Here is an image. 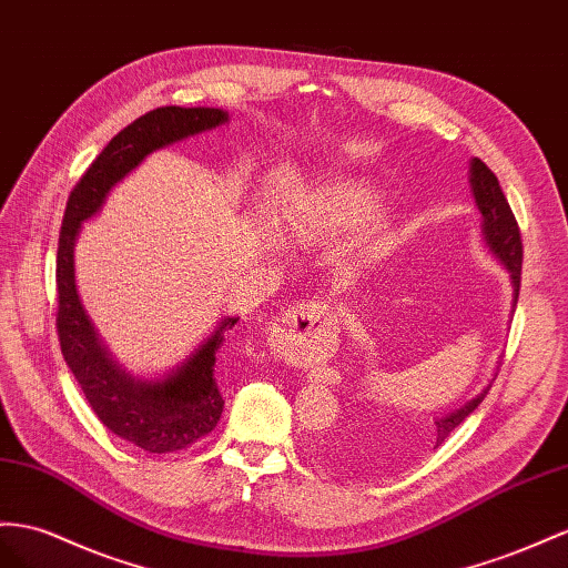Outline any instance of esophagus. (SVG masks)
<instances>
[{
  "label": "esophagus",
  "mask_w": 568,
  "mask_h": 568,
  "mask_svg": "<svg viewBox=\"0 0 568 568\" xmlns=\"http://www.w3.org/2000/svg\"><path fill=\"white\" fill-rule=\"evenodd\" d=\"M322 324V310L316 302H297L278 322L273 324V336L278 345H297L304 336Z\"/></svg>",
  "instance_id": "esophagus-1"
}]
</instances>
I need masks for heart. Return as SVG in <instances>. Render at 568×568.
Segmentation results:
<instances>
[{
  "label": "heart",
  "instance_id": "obj_1",
  "mask_svg": "<svg viewBox=\"0 0 568 568\" xmlns=\"http://www.w3.org/2000/svg\"><path fill=\"white\" fill-rule=\"evenodd\" d=\"M379 194L376 189L357 178H338L318 184L297 206L283 217V230L293 240H310L316 235H333L357 225L372 209ZM386 242V225L369 221L359 232V246L376 252Z\"/></svg>",
  "mask_w": 568,
  "mask_h": 568
}]
</instances>
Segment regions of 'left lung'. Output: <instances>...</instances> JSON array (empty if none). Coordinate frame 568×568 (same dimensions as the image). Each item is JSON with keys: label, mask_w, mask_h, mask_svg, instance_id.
<instances>
[{"label": "left lung", "mask_w": 568, "mask_h": 568, "mask_svg": "<svg viewBox=\"0 0 568 568\" xmlns=\"http://www.w3.org/2000/svg\"><path fill=\"white\" fill-rule=\"evenodd\" d=\"M470 189L479 213H483V237L485 244L489 246V252L497 256L504 268L511 273V283H514V302H518V290H520V266H523V242H520V230L516 223V215L508 206V201L501 192L497 174H494L483 160L473 158L470 163ZM489 386L477 394L473 400H468L460 408L450 410L442 417H436L434 423L423 432L419 439L413 442V446L417 448H436L442 446L450 432H454L465 417L470 413H475V408L479 403L485 400ZM403 439V436H400ZM324 458L333 465H353V448L341 442H333L324 446Z\"/></svg>", "instance_id": "1"}]
</instances>
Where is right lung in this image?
<instances>
[{
    "label": "right lung",
    "mask_w": 568,
    "mask_h": 568,
    "mask_svg": "<svg viewBox=\"0 0 568 568\" xmlns=\"http://www.w3.org/2000/svg\"><path fill=\"white\" fill-rule=\"evenodd\" d=\"M225 122L227 112L217 108L168 105L145 112L105 145L67 201L57 246V336L62 355L100 423L149 454L182 450L215 429L225 405L213 374L215 355L237 316L223 318L170 374L141 379L122 369L98 338L77 293L74 246L81 225L103 209L110 189L136 170L145 155Z\"/></svg>",
    "instance_id": "1"
}]
</instances>
